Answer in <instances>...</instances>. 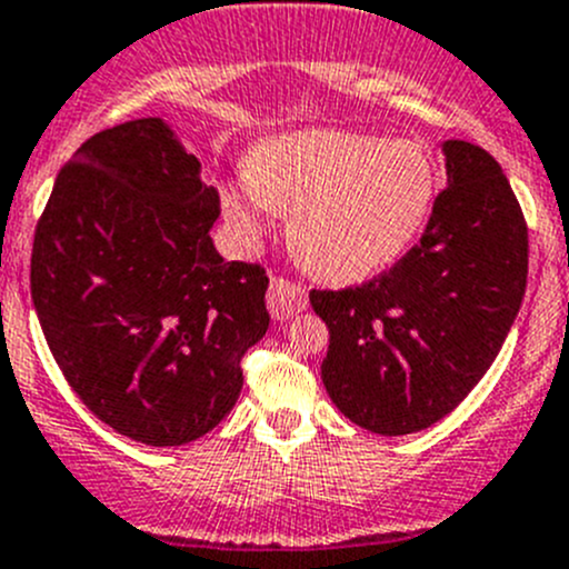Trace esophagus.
<instances>
[{
  "instance_id": "1",
  "label": "esophagus",
  "mask_w": 569,
  "mask_h": 569,
  "mask_svg": "<svg viewBox=\"0 0 569 569\" xmlns=\"http://www.w3.org/2000/svg\"><path fill=\"white\" fill-rule=\"evenodd\" d=\"M268 310L273 321H290L296 312L307 310V290L301 284L273 276L268 288Z\"/></svg>"
}]
</instances>
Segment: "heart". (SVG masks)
<instances>
[{
	"instance_id": "obj_1",
	"label": "heart",
	"mask_w": 569,
	"mask_h": 569,
	"mask_svg": "<svg viewBox=\"0 0 569 569\" xmlns=\"http://www.w3.org/2000/svg\"><path fill=\"white\" fill-rule=\"evenodd\" d=\"M438 167L410 139L296 131L268 139L248 170L220 183V207L242 242L290 214L296 259L327 281H362L408 253L430 220Z\"/></svg>"
}]
</instances>
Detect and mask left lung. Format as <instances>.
I'll return each mask as SVG.
<instances>
[{
	"mask_svg": "<svg viewBox=\"0 0 569 569\" xmlns=\"http://www.w3.org/2000/svg\"><path fill=\"white\" fill-rule=\"evenodd\" d=\"M447 189L419 246L349 290H312L329 327L323 388L362 430L408 436L456 410L500 355L522 307L528 229L502 167L441 144Z\"/></svg>",
	"mask_w": 569,
	"mask_h": 569,
	"instance_id": "1",
	"label": "left lung"
}]
</instances>
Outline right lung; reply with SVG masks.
I'll list each match as a JSON object with an SVG mask.
<instances>
[{
	"mask_svg": "<svg viewBox=\"0 0 569 569\" xmlns=\"http://www.w3.org/2000/svg\"><path fill=\"white\" fill-rule=\"evenodd\" d=\"M200 161L161 117L94 133L63 164L32 242V307L86 408L133 441L178 447L234 408L262 335L268 276L226 262Z\"/></svg>",
	"mask_w": 569,
	"mask_h": 569,
	"instance_id": "add662e5",
	"label": "right lung"
}]
</instances>
